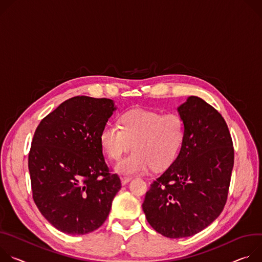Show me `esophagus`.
<instances>
[{
    "mask_svg": "<svg viewBox=\"0 0 262 262\" xmlns=\"http://www.w3.org/2000/svg\"><path fill=\"white\" fill-rule=\"evenodd\" d=\"M131 180H132L131 177H122V178H121V181H122V184H123V185H126V184L129 183Z\"/></svg>",
    "mask_w": 262,
    "mask_h": 262,
    "instance_id": "34e87169",
    "label": "esophagus"
}]
</instances>
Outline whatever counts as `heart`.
Here are the masks:
<instances>
[{
	"label": "heart",
	"instance_id": "heart-1",
	"mask_svg": "<svg viewBox=\"0 0 262 262\" xmlns=\"http://www.w3.org/2000/svg\"><path fill=\"white\" fill-rule=\"evenodd\" d=\"M184 137V122L176 113L162 114L142 109L124 113L120 126L107 124L100 133L103 151L119 160L131 146L134 150L114 165L121 175H135L167 167L175 160Z\"/></svg>",
	"mask_w": 262,
	"mask_h": 262
}]
</instances>
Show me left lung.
Returning a JSON list of instances; mask_svg holds the SVG:
<instances>
[{"mask_svg": "<svg viewBox=\"0 0 262 262\" xmlns=\"http://www.w3.org/2000/svg\"><path fill=\"white\" fill-rule=\"evenodd\" d=\"M177 111L184 122L179 154L142 203L152 228L169 238L194 235L217 219L234 164L232 138L217 110L190 96Z\"/></svg>", "mask_w": 262, "mask_h": 262, "instance_id": "left-lung-1", "label": "left lung"}]
</instances>
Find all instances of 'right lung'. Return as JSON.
Returning a JSON list of instances; mask_svg holds the SVG:
<instances>
[{
	"mask_svg": "<svg viewBox=\"0 0 262 262\" xmlns=\"http://www.w3.org/2000/svg\"><path fill=\"white\" fill-rule=\"evenodd\" d=\"M115 110L110 99L74 97L35 130L28 160L33 200L45 219L63 233L83 235L100 228L121 189L100 142Z\"/></svg>",
	"mask_w": 262,
	"mask_h": 262,
	"instance_id": "1",
	"label": "right lung"
}]
</instances>
